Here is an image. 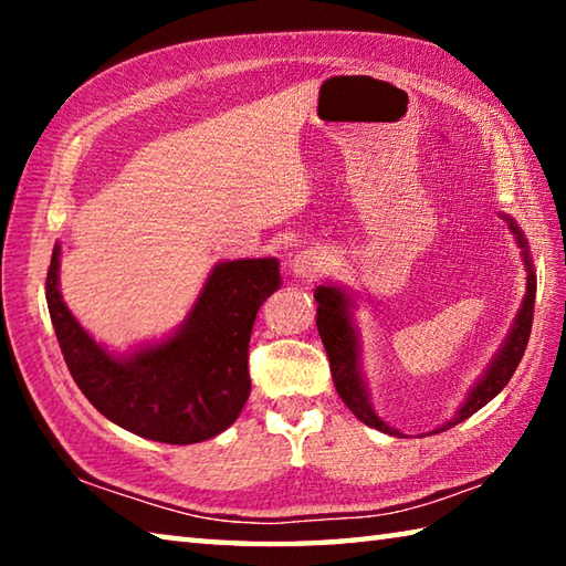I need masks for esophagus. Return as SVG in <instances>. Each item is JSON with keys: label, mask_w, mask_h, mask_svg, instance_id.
<instances>
[{"label": "esophagus", "mask_w": 566, "mask_h": 566, "mask_svg": "<svg viewBox=\"0 0 566 566\" xmlns=\"http://www.w3.org/2000/svg\"><path fill=\"white\" fill-rule=\"evenodd\" d=\"M290 270L294 276H300V280H314V276L324 270V256L317 249H304V252L294 254Z\"/></svg>", "instance_id": "1"}]
</instances>
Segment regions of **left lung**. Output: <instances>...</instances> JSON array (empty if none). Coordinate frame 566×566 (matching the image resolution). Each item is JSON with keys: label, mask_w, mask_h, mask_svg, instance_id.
<instances>
[{"label": "left lung", "mask_w": 566, "mask_h": 566, "mask_svg": "<svg viewBox=\"0 0 566 566\" xmlns=\"http://www.w3.org/2000/svg\"><path fill=\"white\" fill-rule=\"evenodd\" d=\"M504 217V222L510 224L512 234L516 237V244L522 249V262L526 270V294L522 300L520 312H516L514 324L506 339L502 342L500 352L494 354V359L490 361V367L484 369V375L474 381V387L469 389L467 399L462 401V407L454 411L452 419H447L442 427H437L434 432L429 434H439L444 429H452L459 421H464L474 415V411L482 409L486 401H492L500 391L506 387V381L512 379L514 369L520 367L522 354L526 349V342H530L532 334V317H534V296H536V274L532 266V256H530V247H526V239L522 234V229L516 227L512 217ZM314 300H317V329L324 349H327L329 357V367H332V379L334 387H337L339 397L344 405L352 409V415L359 421H364L367 427H375L379 432L391 434V437H401L399 429L389 427L385 419H381L375 407L369 401V389L367 381L361 377V354H359V329L354 324V300L352 294L344 290V286H337L334 282H327L314 290Z\"/></svg>", "instance_id": "left-lung-1"}]
</instances>
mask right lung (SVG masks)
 <instances>
[{
  "instance_id": "obj_1",
  "label": "right lung",
  "mask_w": 566,
  "mask_h": 566,
  "mask_svg": "<svg viewBox=\"0 0 566 566\" xmlns=\"http://www.w3.org/2000/svg\"><path fill=\"white\" fill-rule=\"evenodd\" d=\"M280 284L274 256L219 262L169 337L114 354L64 304L54 244L46 306L66 367L94 409L151 442L195 444L224 432L242 411L252 389L249 337L256 312Z\"/></svg>"
}]
</instances>
